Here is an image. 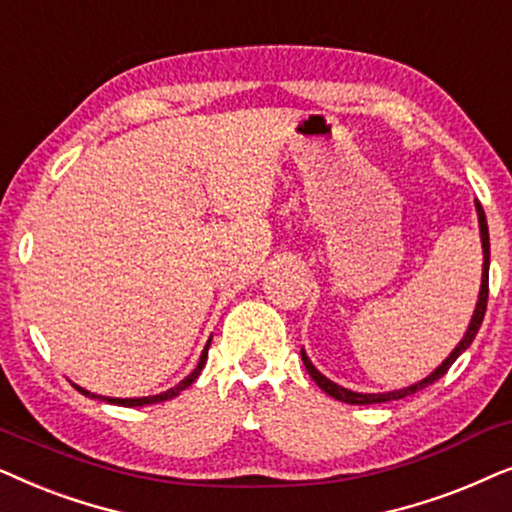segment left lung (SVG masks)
<instances>
[{"instance_id": "8db88e82", "label": "left lung", "mask_w": 512, "mask_h": 512, "mask_svg": "<svg viewBox=\"0 0 512 512\" xmlns=\"http://www.w3.org/2000/svg\"><path fill=\"white\" fill-rule=\"evenodd\" d=\"M475 208H478V217H480V236H482V252H485V264H482V285H480L478 306H475V313H473V318H470L468 332H466V335H463L459 346H456V349L449 353V358L438 367V370L431 374V377H426L424 381H419V384L407 386V388H403V391H391V393H353V391H349V388L332 384L330 379L323 377V374H320L316 367L311 365V360L306 358V353L302 351V360H304V365H306V372L311 374V379L316 381V384L323 388L327 395H332V398H335V400H342V403H349V405H374V403H388V400L407 398V395L417 393V391H421V388L431 386L433 381H438V379L445 377L447 370H449V367H452L454 360L459 358L461 353L466 351L470 344H473V339H475V335H478V330H480V325H482V318H485L487 297H489V229H487L485 210H482L480 201L475 203Z\"/></svg>"}]
</instances>
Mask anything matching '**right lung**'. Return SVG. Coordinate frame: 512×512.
Wrapping results in <instances>:
<instances>
[{
	"instance_id": "obj_1",
	"label": "right lung",
	"mask_w": 512,
	"mask_h": 512,
	"mask_svg": "<svg viewBox=\"0 0 512 512\" xmlns=\"http://www.w3.org/2000/svg\"><path fill=\"white\" fill-rule=\"evenodd\" d=\"M208 346H210V342L206 344V349H203V353H201V360H199V365L194 367V372L189 374L187 379H182L180 384H177L175 388H170V391H166V393L149 395V398H102V395H95V393H88V391H84V388H81V386H77V391H79V393H84V395H88V398H102V400H107V403H112V405H124V407H142V405H152V403H163V400L175 398V395H180L182 391H185L187 386H192V384H194L196 377H199L201 370H203V365H206V358H208Z\"/></svg>"
}]
</instances>
